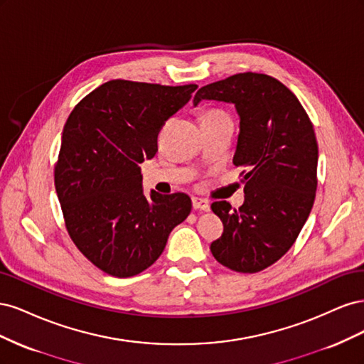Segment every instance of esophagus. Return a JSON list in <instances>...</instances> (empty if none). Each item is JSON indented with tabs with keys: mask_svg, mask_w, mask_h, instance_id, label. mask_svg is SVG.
Segmentation results:
<instances>
[{
	"mask_svg": "<svg viewBox=\"0 0 364 364\" xmlns=\"http://www.w3.org/2000/svg\"><path fill=\"white\" fill-rule=\"evenodd\" d=\"M193 208L200 209V211H209V202L202 197H193Z\"/></svg>",
	"mask_w": 364,
	"mask_h": 364,
	"instance_id": "obj_1",
	"label": "esophagus"
}]
</instances>
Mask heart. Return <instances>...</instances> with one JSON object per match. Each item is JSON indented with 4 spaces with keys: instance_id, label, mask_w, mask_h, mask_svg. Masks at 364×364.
Masks as SVG:
<instances>
[{
    "instance_id": "obj_1",
    "label": "heart",
    "mask_w": 364,
    "mask_h": 364,
    "mask_svg": "<svg viewBox=\"0 0 364 364\" xmlns=\"http://www.w3.org/2000/svg\"><path fill=\"white\" fill-rule=\"evenodd\" d=\"M217 118H229V117L222 111H208L202 115V119H217Z\"/></svg>"
}]
</instances>
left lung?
I'll list each match as a JSON object with an SVG mask.
<instances>
[{
  "label": "left lung",
  "mask_w": 364,
  "mask_h": 364,
  "mask_svg": "<svg viewBox=\"0 0 364 364\" xmlns=\"http://www.w3.org/2000/svg\"><path fill=\"white\" fill-rule=\"evenodd\" d=\"M234 103L240 135L234 155L243 167L246 202L211 205L223 234L211 243L222 266L257 273L282 258L304 228L317 188V141L310 117L297 97L267 74L240 73L202 86L200 100Z\"/></svg>",
  "instance_id": "8db88e82"
}]
</instances>
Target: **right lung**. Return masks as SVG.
Listing matches in <instances>:
<instances>
[{"label": "right lung", "instance_id": "obj_1", "mask_svg": "<svg viewBox=\"0 0 364 364\" xmlns=\"http://www.w3.org/2000/svg\"><path fill=\"white\" fill-rule=\"evenodd\" d=\"M197 85L111 80L75 105L63 127L54 185L73 243L95 267L129 278L155 262L191 213L185 193L142 194L139 164Z\"/></svg>", "mask_w": 364, "mask_h": 364}]
</instances>
